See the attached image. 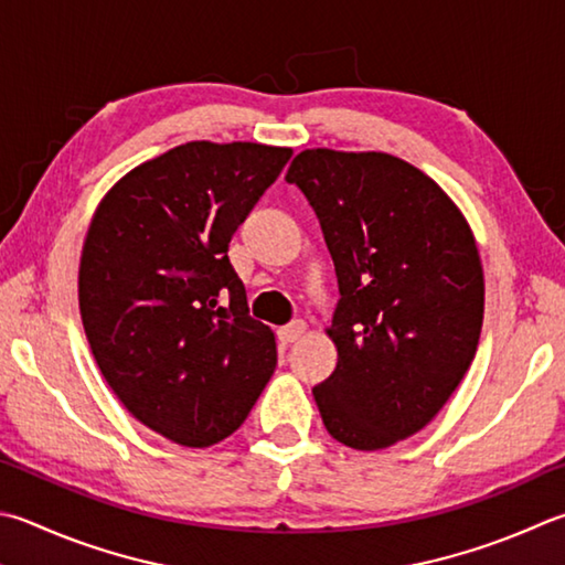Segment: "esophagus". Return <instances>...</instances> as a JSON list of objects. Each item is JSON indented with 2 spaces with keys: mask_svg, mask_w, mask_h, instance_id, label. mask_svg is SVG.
Returning a JSON list of instances; mask_svg holds the SVG:
<instances>
[{
  "mask_svg": "<svg viewBox=\"0 0 565 565\" xmlns=\"http://www.w3.org/2000/svg\"><path fill=\"white\" fill-rule=\"evenodd\" d=\"M303 333H306V323H303V321H294V323H289V326L279 328V341H281L284 345H291V343L299 341V338H301Z\"/></svg>",
  "mask_w": 565,
  "mask_h": 565,
  "instance_id": "34e87169",
  "label": "esophagus"
}]
</instances>
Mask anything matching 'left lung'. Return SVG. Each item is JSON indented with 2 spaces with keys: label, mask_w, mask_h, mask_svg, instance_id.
I'll list each match as a JSON object with an SVG mask.
<instances>
[{
  "label": "left lung",
  "mask_w": 565,
  "mask_h": 565,
  "mask_svg": "<svg viewBox=\"0 0 565 565\" xmlns=\"http://www.w3.org/2000/svg\"><path fill=\"white\" fill-rule=\"evenodd\" d=\"M286 180L311 202L341 301L338 363L313 399L328 435L385 449L423 429L475 361L484 271L465 214L439 184L387 152L301 150Z\"/></svg>",
  "instance_id": "obj_1"
}]
</instances>
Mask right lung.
<instances>
[{
  "mask_svg": "<svg viewBox=\"0 0 565 565\" xmlns=\"http://www.w3.org/2000/svg\"><path fill=\"white\" fill-rule=\"evenodd\" d=\"M291 148L192 140L126 172L90 217L78 309L128 413L182 447L230 437L276 367L230 264L239 224Z\"/></svg>",
  "mask_w": 565,
  "mask_h": 565,
  "instance_id": "right-lung-1",
  "label": "right lung"
}]
</instances>
